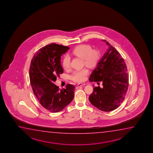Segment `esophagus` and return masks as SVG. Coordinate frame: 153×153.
Listing matches in <instances>:
<instances>
[{
  "instance_id": "obj_1",
  "label": "esophagus",
  "mask_w": 153,
  "mask_h": 153,
  "mask_svg": "<svg viewBox=\"0 0 153 153\" xmlns=\"http://www.w3.org/2000/svg\"><path fill=\"white\" fill-rule=\"evenodd\" d=\"M85 85V83H80V84H78L77 85V86H76V88H78V87H80V86H84V85Z\"/></svg>"
}]
</instances>
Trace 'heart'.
Here are the masks:
<instances>
[{"instance_id":"heart-1","label":"heart","mask_w":153,"mask_h":153,"mask_svg":"<svg viewBox=\"0 0 153 153\" xmlns=\"http://www.w3.org/2000/svg\"><path fill=\"white\" fill-rule=\"evenodd\" d=\"M73 53L76 56L84 59V63L89 67H93L97 65L100 58V54L97 51L93 50L92 47L88 45H80L73 50ZM71 57L66 55L62 61L64 69H68L71 67ZM87 68L76 70L71 75V78L74 82H81L85 81L88 74Z\"/></svg>"}]
</instances>
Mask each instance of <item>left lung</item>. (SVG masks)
<instances>
[{
  "instance_id": "1",
  "label": "left lung",
  "mask_w": 153,
  "mask_h": 153,
  "mask_svg": "<svg viewBox=\"0 0 153 153\" xmlns=\"http://www.w3.org/2000/svg\"><path fill=\"white\" fill-rule=\"evenodd\" d=\"M108 48L89 77L90 82H101L103 87H95L89 100L100 110H114L124 100L129 85L126 64L120 53L103 40ZM99 82H97V84Z\"/></svg>"
}]
</instances>
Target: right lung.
I'll return each instance as SVG.
<instances>
[{"label": "right lung", "instance_id": "add662e5", "mask_svg": "<svg viewBox=\"0 0 153 153\" xmlns=\"http://www.w3.org/2000/svg\"><path fill=\"white\" fill-rule=\"evenodd\" d=\"M69 48L56 43L47 45L34 55L30 67V79L33 93L41 105L51 112H58L71 103L75 86L67 84L60 89L54 85L56 78L64 73L61 56Z\"/></svg>", "mask_w": 153, "mask_h": 153}]
</instances>
